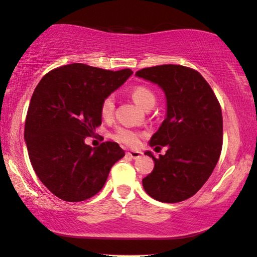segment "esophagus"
<instances>
[{"label": "esophagus", "instance_id": "1", "mask_svg": "<svg viewBox=\"0 0 257 257\" xmlns=\"http://www.w3.org/2000/svg\"><path fill=\"white\" fill-rule=\"evenodd\" d=\"M140 156H142V152H139V151H130V152H126V157L131 158V159H138Z\"/></svg>", "mask_w": 257, "mask_h": 257}]
</instances>
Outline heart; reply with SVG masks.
<instances>
[{
    "mask_svg": "<svg viewBox=\"0 0 257 257\" xmlns=\"http://www.w3.org/2000/svg\"><path fill=\"white\" fill-rule=\"evenodd\" d=\"M131 96L133 98V100H135L140 107H143L144 110H146L147 107L152 106V105L156 104V100H157L156 96H154L152 91H151L149 87L143 86V85L136 86L135 89L131 91ZM114 106H115L114 97L112 96V94L105 97L100 105L101 117L104 119H110L112 115H113ZM112 137H113V139L117 140L118 143L124 144V145L136 146L139 142L140 133L128 128H118Z\"/></svg>",
    "mask_w": 257,
    "mask_h": 257,
    "instance_id": "1",
    "label": "heart"
}]
</instances>
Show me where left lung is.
<instances>
[{"label":"left lung","instance_id":"left-lung-1","mask_svg":"<svg viewBox=\"0 0 257 257\" xmlns=\"http://www.w3.org/2000/svg\"><path fill=\"white\" fill-rule=\"evenodd\" d=\"M137 77L160 86L166 96V118L150 146H166L164 156L152 157V173L143 179L145 192L161 202L191 198L205 185L222 149V112L212 87L195 70L165 64L145 68Z\"/></svg>","mask_w":257,"mask_h":257}]
</instances>
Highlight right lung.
<instances>
[{"mask_svg":"<svg viewBox=\"0 0 257 257\" xmlns=\"http://www.w3.org/2000/svg\"><path fill=\"white\" fill-rule=\"evenodd\" d=\"M132 73L73 63L51 70L38 83L28 108L24 140L35 173L57 198L69 202L92 198L125 156L117 143L91 147L85 138L101 124L104 98Z\"/></svg>","mask_w":257,"mask_h":257,"instance_id":"right-lung-1","label":"right lung"}]
</instances>
